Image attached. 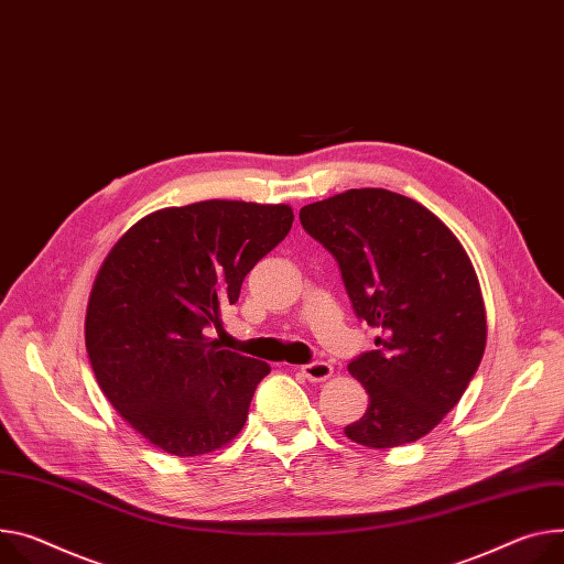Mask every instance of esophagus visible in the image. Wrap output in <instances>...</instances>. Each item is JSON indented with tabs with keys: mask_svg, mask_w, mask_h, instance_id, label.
I'll list each match as a JSON object with an SVG mask.
<instances>
[{
	"mask_svg": "<svg viewBox=\"0 0 564 564\" xmlns=\"http://www.w3.org/2000/svg\"><path fill=\"white\" fill-rule=\"evenodd\" d=\"M301 373H303L305 378H308L311 382H326L328 378H333L335 369H333V365H328V362H313V365L301 367Z\"/></svg>",
	"mask_w": 564,
	"mask_h": 564,
	"instance_id": "1",
	"label": "esophagus"
}]
</instances>
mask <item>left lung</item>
<instances>
[{
	"label": "left lung",
	"mask_w": 564,
	"mask_h": 564,
	"mask_svg": "<svg viewBox=\"0 0 564 564\" xmlns=\"http://www.w3.org/2000/svg\"><path fill=\"white\" fill-rule=\"evenodd\" d=\"M339 263L355 315L380 328L348 365L369 393L344 434L398 447L430 434L466 393L486 350V305L464 245L416 199L350 188L299 212Z\"/></svg>",
	"instance_id": "left-lung-1"
}]
</instances>
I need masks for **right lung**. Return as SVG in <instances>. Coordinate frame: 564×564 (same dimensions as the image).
I'll return each instance as SVG.
<instances>
[{"instance_id": "right-lung-1", "label": "right lung", "mask_w": 564, "mask_h": 564, "mask_svg": "<svg viewBox=\"0 0 564 564\" xmlns=\"http://www.w3.org/2000/svg\"><path fill=\"white\" fill-rule=\"evenodd\" d=\"M288 204L204 199L152 212L110 249L94 279L85 346L121 419L173 456L229 445L270 365L204 335L242 279L290 231Z\"/></svg>"}]
</instances>
